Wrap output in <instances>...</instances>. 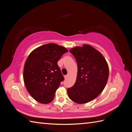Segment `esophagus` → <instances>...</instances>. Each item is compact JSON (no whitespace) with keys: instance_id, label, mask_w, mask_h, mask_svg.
Returning a JSON list of instances; mask_svg holds the SVG:
<instances>
[{"instance_id":"1","label":"esophagus","mask_w":132,"mask_h":132,"mask_svg":"<svg viewBox=\"0 0 132 132\" xmlns=\"http://www.w3.org/2000/svg\"><path fill=\"white\" fill-rule=\"evenodd\" d=\"M69 77V74H68V75H64V79H67V78H68Z\"/></svg>"}]
</instances>
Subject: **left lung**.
I'll list each match as a JSON object with an SVG mask.
<instances>
[{
	"instance_id": "1",
	"label": "left lung",
	"mask_w": 132,
	"mask_h": 132,
	"mask_svg": "<svg viewBox=\"0 0 132 132\" xmlns=\"http://www.w3.org/2000/svg\"><path fill=\"white\" fill-rule=\"evenodd\" d=\"M78 65L77 80L68 89L72 101L78 104L88 103L99 96L105 87L109 76L108 63L103 55L89 45L70 50Z\"/></svg>"
}]
</instances>
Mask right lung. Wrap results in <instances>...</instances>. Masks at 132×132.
<instances>
[{
  "label": "right lung",
  "mask_w": 132,
  "mask_h": 132,
  "mask_svg": "<svg viewBox=\"0 0 132 132\" xmlns=\"http://www.w3.org/2000/svg\"><path fill=\"white\" fill-rule=\"evenodd\" d=\"M68 50L54 43L33 50L24 64L23 79L31 96L42 104L52 102L56 90L64 80L57 62Z\"/></svg>",
  "instance_id": "1"
}]
</instances>
